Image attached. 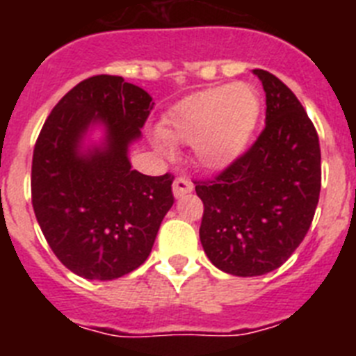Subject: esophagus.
Here are the masks:
<instances>
[{
    "instance_id": "obj_1",
    "label": "esophagus",
    "mask_w": 356,
    "mask_h": 356,
    "mask_svg": "<svg viewBox=\"0 0 356 356\" xmlns=\"http://www.w3.org/2000/svg\"><path fill=\"white\" fill-rule=\"evenodd\" d=\"M194 185L187 180V178H176L175 184H172V194H175L176 200L187 196V194L193 193Z\"/></svg>"
}]
</instances>
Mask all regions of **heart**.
Wrapping results in <instances>:
<instances>
[{
    "label": "heart",
    "instance_id": "obj_1",
    "mask_svg": "<svg viewBox=\"0 0 356 356\" xmlns=\"http://www.w3.org/2000/svg\"><path fill=\"white\" fill-rule=\"evenodd\" d=\"M260 96L253 85L237 81L185 96L162 115L151 143L172 155V143H191L196 162L221 171L246 151L260 118Z\"/></svg>",
    "mask_w": 356,
    "mask_h": 356
}]
</instances>
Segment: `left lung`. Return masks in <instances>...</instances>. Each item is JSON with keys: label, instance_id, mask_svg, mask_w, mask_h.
I'll list each match as a JSON object with an SVG mask.
<instances>
[{"label": "left lung", "instance_id": "8db88e82", "mask_svg": "<svg viewBox=\"0 0 356 356\" xmlns=\"http://www.w3.org/2000/svg\"><path fill=\"white\" fill-rule=\"evenodd\" d=\"M253 74L266 92V128L216 180L196 181L201 246L234 276L278 269L307 235L321 191L319 137L303 105L275 74Z\"/></svg>", "mask_w": 356, "mask_h": 356}]
</instances>
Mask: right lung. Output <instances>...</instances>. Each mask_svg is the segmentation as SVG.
Listing matches in <instances>:
<instances>
[{
  "mask_svg": "<svg viewBox=\"0 0 356 356\" xmlns=\"http://www.w3.org/2000/svg\"><path fill=\"white\" fill-rule=\"evenodd\" d=\"M153 105L137 85L99 74L72 87L40 130L33 212L56 259L81 278L115 280L143 266L175 203V178L135 171L128 156Z\"/></svg>",
  "mask_w": 356,
  "mask_h": 356,
  "instance_id": "add662e5",
  "label": "right lung"
}]
</instances>
